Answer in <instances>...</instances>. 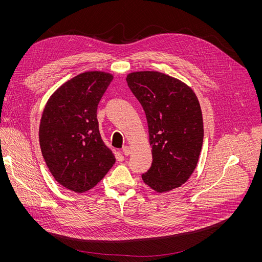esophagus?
<instances>
[{
    "instance_id": "esophagus-1",
    "label": "esophagus",
    "mask_w": 262,
    "mask_h": 262,
    "mask_svg": "<svg viewBox=\"0 0 262 262\" xmlns=\"http://www.w3.org/2000/svg\"><path fill=\"white\" fill-rule=\"evenodd\" d=\"M122 150H123V154H124V155H125V156H128V155L130 154V148H129V146H127V145H125V146H123Z\"/></svg>"
}]
</instances>
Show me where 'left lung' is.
Instances as JSON below:
<instances>
[{
  "label": "left lung",
  "instance_id": "1",
  "mask_svg": "<svg viewBox=\"0 0 262 262\" xmlns=\"http://www.w3.org/2000/svg\"><path fill=\"white\" fill-rule=\"evenodd\" d=\"M126 81L143 107L153 161L143 182L159 193L185 184L196 168L204 125L200 102L182 80L157 71L129 73Z\"/></svg>",
  "mask_w": 262,
  "mask_h": 262
}]
</instances>
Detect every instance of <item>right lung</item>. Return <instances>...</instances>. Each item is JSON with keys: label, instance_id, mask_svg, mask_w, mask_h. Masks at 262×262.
I'll return each mask as SVG.
<instances>
[{"label": "right lung", "instance_id": "obj_1", "mask_svg": "<svg viewBox=\"0 0 262 262\" xmlns=\"http://www.w3.org/2000/svg\"><path fill=\"white\" fill-rule=\"evenodd\" d=\"M113 78L102 71L76 75L51 95L40 120L39 142L47 166L55 181L76 193L92 189L116 162L96 119Z\"/></svg>", "mask_w": 262, "mask_h": 262}]
</instances>
